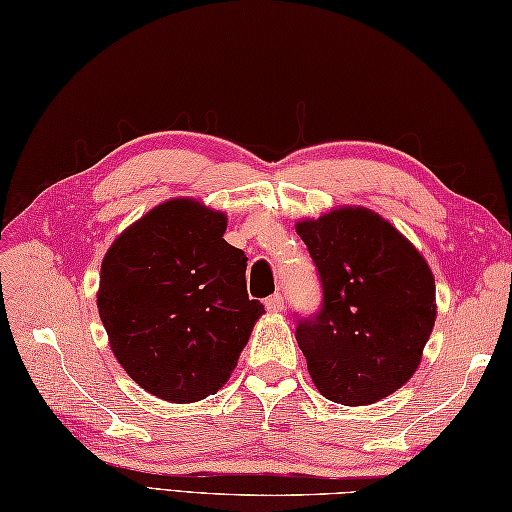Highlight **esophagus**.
<instances>
[{
	"label": "esophagus",
	"instance_id": "obj_1",
	"mask_svg": "<svg viewBox=\"0 0 512 512\" xmlns=\"http://www.w3.org/2000/svg\"><path fill=\"white\" fill-rule=\"evenodd\" d=\"M266 310L272 314L283 312V296L281 294H272L266 299Z\"/></svg>",
	"mask_w": 512,
	"mask_h": 512
}]
</instances>
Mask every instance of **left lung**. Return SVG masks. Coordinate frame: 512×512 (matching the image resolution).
Instances as JSON below:
<instances>
[{
  "label": "left lung",
  "instance_id": "obj_1",
  "mask_svg": "<svg viewBox=\"0 0 512 512\" xmlns=\"http://www.w3.org/2000/svg\"><path fill=\"white\" fill-rule=\"evenodd\" d=\"M323 305L296 325V342L320 395L368 406L419 368L436 320L434 275L423 255L379 213L340 207L296 224Z\"/></svg>",
  "mask_w": 512,
  "mask_h": 512
}]
</instances>
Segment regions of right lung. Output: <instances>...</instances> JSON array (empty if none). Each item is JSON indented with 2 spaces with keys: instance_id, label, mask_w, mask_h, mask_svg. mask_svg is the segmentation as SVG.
<instances>
[{
  "instance_id": "add662e5",
  "label": "right lung",
  "mask_w": 512,
  "mask_h": 512,
  "mask_svg": "<svg viewBox=\"0 0 512 512\" xmlns=\"http://www.w3.org/2000/svg\"><path fill=\"white\" fill-rule=\"evenodd\" d=\"M227 216L194 198L150 209L102 259L98 312L111 351L150 395L200 401L227 384L264 305L246 294V255Z\"/></svg>"
}]
</instances>
